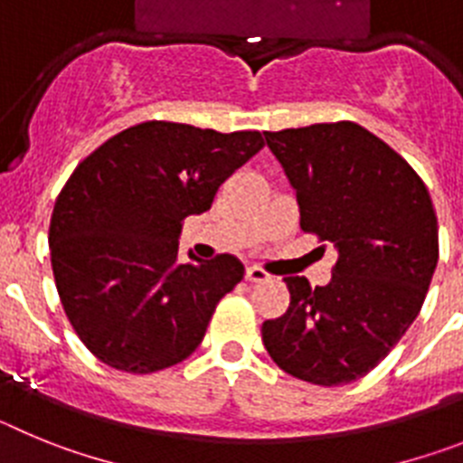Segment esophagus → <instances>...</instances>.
I'll return each instance as SVG.
<instances>
[{
  "label": "esophagus",
  "mask_w": 463,
  "mask_h": 463,
  "mask_svg": "<svg viewBox=\"0 0 463 463\" xmlns=\"http://www.w3.org/2000/svg\"><path fill=\"white\" fill-rule=\"evenodd\" d=\"M269 273L267 271H261L260 267H250L248 271H245V280H250V282H264L269 280Z\"/></svg>",
  "instance_id": "1"
}]
</instances>
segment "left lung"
Here are the masks:
<instances>
[{"label": "left lung", "instance_id": "left-lung-1", "mask_svg": "<svg viewBox=\"0 0 463 463\" xmlns=\"http://www.w3.org/2000/svg\"><path fill=\"white\" fill-rule=\"evenodd\" d=\"M301 229L334 243L329 285L288 276L289 308L261 325L285 373L336 387L375 369L417 317L439 264V220L406 159L354 122L264 132Z\"/></svg>", "mask_w": 463, "mask_h": 463}]
</instances>
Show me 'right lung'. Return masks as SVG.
<instances>
[{
    "instance_id": "obj_1",
    "label": "right lung",
    "mask_w": 463,
    "mask_h": 463,
    "mask_svg": "<svg viewBox=\"0 0 463 463\" xmlns=\"http://www.w3.org/2000/svg\"><path fill=\"white\" fill-rule=\"evenodd\" d=\"M264 148L260 132L141 122L85 157L52 208L51 264L83 345L127 373L169 369L202 343L243 280L234 255L178 264L183 220Z\"/></svg>"
}]
</instances>
